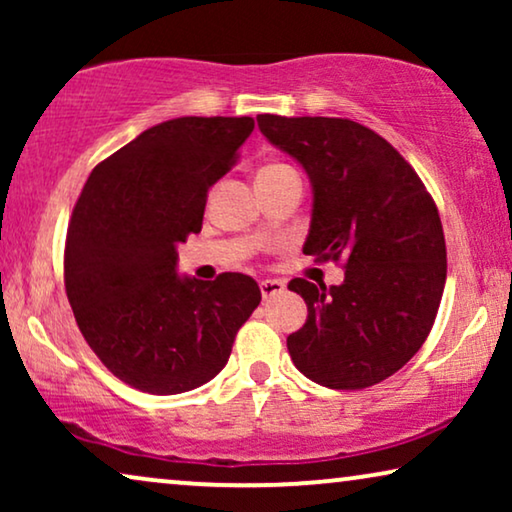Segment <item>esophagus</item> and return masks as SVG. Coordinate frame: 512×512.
<instances>
[{
    "label": "esophagus",
    "mask_w": 512,
    "mask_h": 512,
    "mask_svg": "<svg viewBox=\"0 0 512 512\" xmlns=\"http://www.w3.org/2000/svg\"><path fill=\"white\" fill-rule=\"evenodd\" d=\"M284 291V282L282 279H263L261 282V296L263 298H272L277 293Z\"/></svg>",
    "instance_id": "34e87169"
}]
</instances>
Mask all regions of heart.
I'll return each instance as SVG.
<instances>
[{
	"mask_svg": "<svg viewBox=\"0 0 512 512\" xmlns=\"http://www.w3.org/2000/svg\"><path fill=\"white\" fill-rule=\"evenodd\" d=\"M275 167H277V165H275Z\"/></svg>",
	"mask_w": 512,
	"mask_h": 512,
	"instance_id": "b5f03b06",
	"label": "heart"
}]
</instances>
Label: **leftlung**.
I'll return each mask as SVG.
<instances>
[{"label": "left lung", "instance_id": "1", "mask_svg": "<svg viewBox=\"0 0 512 512\" xmlns=\"http://www.w3.org/2000/svg\"><path fill=\"white\" fill-rule=\"evenodd\" d=\"M265 139L300 163L312 186L303 251L345 261L342 284L291 279L307 319L286 338L291 361L328 389H366L424 345L447 277L436 202L405 158L349 118H256Z\"/></svg>", "mask_w": 512, "mask_h": 512}]
</instances>
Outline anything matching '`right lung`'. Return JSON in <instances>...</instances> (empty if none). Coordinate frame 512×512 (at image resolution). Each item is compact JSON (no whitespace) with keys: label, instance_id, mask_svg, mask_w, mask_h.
<instances>
[{"label":"right lung","instance_id":"obj_1","mask_svg":"<svg viewBox=\"0 0 512 512\" xmlns=\"http://www.w3.org/2000/svg\"><path fill=\"white\" fill-rule=\"evenodd\" d=\"M254 130L249 116H181L144 130L90 172L67 228L65 286L76 324L130 387L172 396L228 363L261 303L249 275H179L177 247L200 233L207 193Z\"/></svg>","mask_w":512,"mask_h":512}]
</instances>
